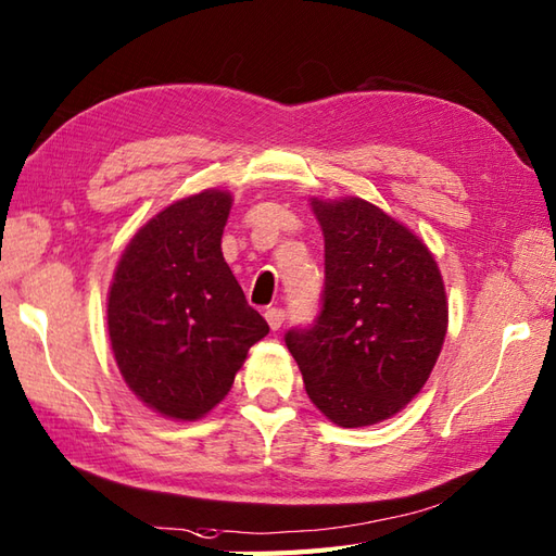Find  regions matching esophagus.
I'll return each instance as SVG.
<instances>
[{"label":"esophagus","mask_w":556,"mask_h":556,"mask_svg":"<svg viewBox=\"0 0 556 556\" xmlns=\"http://www.w3.org/2000/svg\"><path fill=\"white\" fill-rule=\"evenodd\" d=\"M264 316H266V324L270 326V330H278L282 326V320H286V312L278 309V306H270Z\"/></svg>","instance_id":"obj_1"}]
</instances>
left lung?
I'll list each match as a JSON object with an SVG mask.
<instances>
[{"label": "left lung", "instance_id": "8db88e82", "mask_svg": "<svg viewBox=\"0 0 556 556\" xmlns=\"http://www.w3.org/2000/svg\"><path fill=\"white\" fill-rule=\"evenodd\" d=\"M309 202L326 240L324 309L286 344L320 414L342 428L374 426L433 371L450 320L445 280L426 242L380 206Z\"/></svg>", "mask_w": 556, "mask_h": 556}]
</instances>
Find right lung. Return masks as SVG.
Listing matches in <instances>:
<instances>
[{
  "mask_svg": "<svg viewBox=\"0 0 556 556\" xmlns=\"http://www.w3.org/2000/svg\"><path fill=\"white\" fill-rule=\"evenodd\" d=\"M232 194L208 188L164 206L123 250L106 298L118 371L144 406L197 421L226 400L268 324L220 252Z\"/></svg>",
  "mask_w": 556,
  "mask_h": 556,
  "instance_id": "right-lung-1",
  "label": "right lung"
}]
</instances>
